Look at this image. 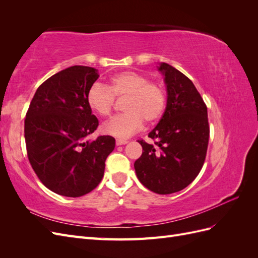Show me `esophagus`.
<instances>
[{"instance_id": "34e87169", "label": "esophagus", "mask_w": 258, "mask_h": 258, "mask_svg": "<svg viewBox=\"0 0 258 258\" xmlns=\"http://www.w3.org/2000/svg\"><path fill=\"white\" fill-rule=\"evenodd\" d=\"M128 143V140H121V139H116V145H124Z\"/></svg>"}]
</instances>
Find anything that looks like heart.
<instances>
[{"label":"heart","mask_w":258,"mask_h":258,"mask_svg":"<svg viewBox=\"0 0 258 258\" xmlns=\"http://www.w3.org/2000/svg\"><path fill=\"white\" fill-rule=\"evenodd\" d=\"M121 97H124V113L103 126L104 132L112 136L128 138L142 128L144 120L148 123L156 122L165 112L167 96L162 86L134 71L116 74L105 85L92 84L86 93V102L92 112L108 117L113 112L114 98Z\"/></svg>","instance_id":"b5f03b06"}]
</instances>
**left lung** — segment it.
I'll use <instances>...</instances> for the list:
<instances>
[{
  "mask_svg": "<svg viewBox=\"0 0 258 258\" xmlns=\"http://www.w3.org/2000/svg\"><path fill=\"white\" fill-rule=\"evenodd\" d=\"M167 106L148 138L139 140L143 153L136 160V173L146 188L169 195L184 189L199 174L206 159L210 127L208 108L192 82L178 70L162 62Z\"/></svg>",
  "mask_w": 258,
  "mask_h": 258,
  "instance_id": "8db88e82",
  "label": "left lung"
}]
</instances>
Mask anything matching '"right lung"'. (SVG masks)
<instances>
[{"label":"right lung","mask_w":258,"mask_h":258,"mask_svg":"<svg viewBox=\"0 0 258 258\" xmlns=\"http://www.w3.org/2000/svg\"><path fill=\"white\" fill-rule=\"evenodd\" d=\"M98 77L90 67L62 70L37 88L26 115L29 161L40 181L61 196L81 197L95 189L115 147L110 136L87 140L99 121L86 93Z\"/></svg>","instance_id":"obj_1"}]
</instances>
